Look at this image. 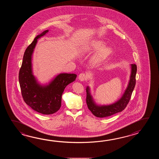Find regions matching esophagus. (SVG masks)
Listing matches in <instances>:
<instances>
[{"mask_svg":"<svg viewBox=\"0 0 159 159\" xmlns=\"http://www.w3.org/2000/svg\"><path fill=\"white\" fill-rule=\"evenodd\" d=\"M78 78L79 80L81 81H84L85 80H86L87 79V75H86L84 73H81L80 74V75H78Z\"/></svg>","mask_w":159,"mask_h":159,"instance_id":"1","label":"esophagus"}]
</instances>
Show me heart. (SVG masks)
I'll return each mask as SVG.
<instances>
[{"mask_svg": "<svg viewBox=\"0 0 159 159\" xmlns=\"http://www.w3.org/2000/svg\"><path fill=\"white\" fill-rule=\"evenodd\" d=\"M104 43L101 41L95 40L92 41L89 43H88L84 45L82 51L84 52H87L89 51H93L98 49L99 48L103 47ZM111 52V48L108 47L101 48L97 53L94 56V59L96 61H99L102 59L107 57L108 54Z\"/></svg>", "mask_w": 159, "mask_h": 159, "instance_id": "obj_1", "label": "heart"}]
</instances>
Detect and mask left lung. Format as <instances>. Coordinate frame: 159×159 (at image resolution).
Listing matches in <instances>:
<instances>
[{
  "mask_svg": "<svg viewBox=\"0 0 159 159\" xmlns=\"http://www.w3.org/2000/svg\"><path fill=\"white\" fill-rule=\"evenodd\" d=\"M131 75L130 80L125 94L118 101L112 105L98 106L95 105L89 91V87L86 89V103L88 108L93 115L98 118H105L114 115L125 110L132 95V91L136 84V74L137 71L136 65L131 64Z\"/></svg>",
  "mask_w": 159,
  "mask_h": 159,
  "instance_id": "1",
  "label": "left lung"
}]
</instances>
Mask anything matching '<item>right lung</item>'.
Returning <instances> with one entry per match:
<instances>
[{
  "instance_id": "obj_1",
  "label": "right lung",
  "mask_w": 159,
  "mask_h": 159,
  "mask_svg": "<svg viewBox=\"0 0 159 159\" xmlns=\"http://www.w3.org/2000/svg\"><path fill=\"white\" fill-rule=\"evenodd\" d=\"M48 30L37 35L24 52L19 73L21 93L24 102L34 111L43 114H54L61 107V97L65 88L75 81V74L62 73L58 75L49 85L38 84L32 72L31 58L37 39L44 36Z\"/></svg>"
}]
</instances>
